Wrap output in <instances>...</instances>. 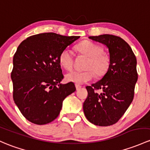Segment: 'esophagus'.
<instances>
[{"mask_svg": "<svg viewBox=\"0 0 150 150\" xmlns=\"http://www.w3.org/2000/svg\"><path fill=\"white\" fill-rule=\"evenodd\" d=\"M75 88H76V90L78 91V90H79L81 88V86H80V85H75Z\"/></svg>", "mask_w": 150, "mask_h": 150, "instance_id": "1", "label": "esophagus"}]
</instances>
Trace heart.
Instances as JSON below:
<instances>
[{"instance_id":"obj_1","label":"heart","mask_w":150,"mask_h":150,"mask_svg":"<svg viewBox=\"0 0 150 150\" xmlns=\"http://www.w3.org/2000/svg\"><path fill=\"white\" fill-rule=\"evenodd\" d=\"M76 50L80 54L87 57L84 65V71H72L66 75L69 82L83 84L93 78L94 75L102 77L108 72L111 64V57L103 51V47L98 44L85 40L78 44ZM60 65L65 70H72L74 65V57L72 51L68 48L63 50L59 56Z\"/></svg>"}]
</instances>
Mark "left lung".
Instances as JSON below:
<instances>
[{"mask_svg":"<svg viewBox=\"0 0 150 150\" xmlns=\"http://www.w3.org/2000/svg\"><path fill=\"white\" fill-rule=\"evenodd\" d=\"M108 48L111 64L101 80L86 86L88 97L83 111L92 124L107 127L116 124L132 102L138 79L137 59L132 48L121 37L111 34L89 37ZM100 89L98 93L96 90Z\"/></svg>","mask_w":150,"mask_h":150,"instance_id":"left-lung-1","label":"left lung"}]
</instances>
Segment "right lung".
Listing matches in <instances>:
<instances>
[{"label": "right lung", "mask_w": 150, "mask_h": 150, "mask_svg": "<svg viewBox=\"0 0 150 150\" xmlns=\"http://www.w3.org/2000/svg\"><path fill=\"white\" fill-rule=\"evenodd\" d=\"M80 37L43 33L26 38L14 54L11 72L13 98L27 120L39 125L54 121L62 102L75 92V84L64 78L59 56Z\"/></svg>", "instance_id": "obj_1"}]
</instances>
